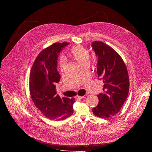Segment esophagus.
<instances>
[{
  "label": "esophagus",
  "instance_id": "1",
  "mask_svg": "<svg viewBox=\"0 0 152 152\" xmlns=\"http://www.w3.org/2000/svg\"><path fill=\"white\" fill-rule=\"evenodd\" d=\"M84 97V96H78V95H77L76 98H78V99H83Z\"/></svg>",
  "mask_w": 152,
  "mask_h": 152
}]
</instances>
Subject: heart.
<instances>
[{"instance_id": "heart-1", "label": "heart", "mask_w": 152, "mask_h": 152, "mask_svg": "<svg viewBox=\"0 0 152 152\" xmlns=\"http://www.w3.org/2000/svg\"><path fill=\"white\" fill-rule=\"evenodd\" d=\"M71 54L73 58L81 66L89 61V52L86 48L81 45L74 46L71 49ZM66 58L62 57L60 61V67L61 71L64 70L66 65Z\"/></svg>"}]
</instances>
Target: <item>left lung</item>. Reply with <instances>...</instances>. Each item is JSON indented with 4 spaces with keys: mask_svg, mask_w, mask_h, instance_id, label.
<instances>
[{
    "mask_svg": "<svg viewBox=\"0 0 152 152\" xmlns=\"http://www.w3.org/2000/svg\"><path fill=\"white\" fill-rule=\"evenodd\" d=\"M91 46L98 58L99 80L104 83V92L97 95L99 102L92 112L106 119L117 113L125 102L129 90V75L123 60L112 48L101 42H93Z\"/></svg>",
    "mask_w": 152,
    "mask_h": 152,
    "instance_id": "1",
    "label": "left lung"
}]
</instances>
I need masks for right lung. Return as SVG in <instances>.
<instances>
[{"label": "right lung", "mask_w": 152, "mask_h": 152, "mask_svg": "<svg viewBox=\"0 0 152 152\" xmlns=\"http://www.w3.org/2000/svg\"><path fill=\"white\" fill-rule=\"evenodd\" d=\"M69 43H57L45 48L38 55L30 75V92L35 105L44 115L55 121L63 120L73 114L75 99L60 98L56 91L60 81L57 60L60 52Z\"/></svg>", "instance_id": "1"}]
</instances>
